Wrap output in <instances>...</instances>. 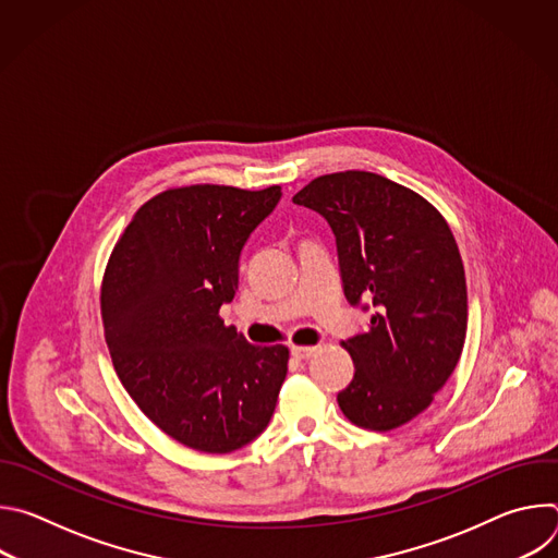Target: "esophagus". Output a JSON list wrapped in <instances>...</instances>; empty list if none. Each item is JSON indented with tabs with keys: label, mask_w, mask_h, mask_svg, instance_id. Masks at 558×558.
I'll return each mask as SVG.
<instances>
[{
	"label": "esophagus",
	"mask_w": 558,
	"mask_h": 558,
	"mask_svg": "<svg viewBox=\"0 0 558 558\" xmlns=\"http://www.w3.org/2000/svg\"><path fill=\"white\" fill-rule=\"evenodd\" d=\"M317 347H291V355L295 360H308L311 355H315Z\"/></svg>",
	"instance_id": "esophagus-1"
}]
</instances>
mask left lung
I'll return each mask as SVG.
<instances>
[{
  "label": "left lung",
  "instance_id": "1",
  "mask_svg": "<svg viewBox=\"0 0 558 558\" xmlns=\"http://www.w3.org/2000/svg\"><path fill=\"white\" fill-rule=\"evenodd\" d=\"M336 233L347 300L371 325L342 342L355 364L338 392L349 422L392 430L424 413L465 340L468 291L454 235L417 192L373 172L313 179L293 196Z\"/></svg>",
  "mask_w": 558,
  "mask_h": 558
}]
</instances>
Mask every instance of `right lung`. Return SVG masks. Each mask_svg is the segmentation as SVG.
Masks as SVG:
<instances>
[{"label":"right lung","instance_id":"add662e5","mask_svg":"<svg viewBox=\"0 0 558 558\" xmlns=\"http://www.w3.org/2000/svg\"><path fill=\"white\" fill-rule=\"evenodd\" d=\"M282 192L190 185L156 194L117 241L101 282L114 371L179 444L225 454L269 424L289 349L254 347L218 315L238 289L250 233Z\"/></svg>","mask_w":558,"mask_h":558}]
</instances>
